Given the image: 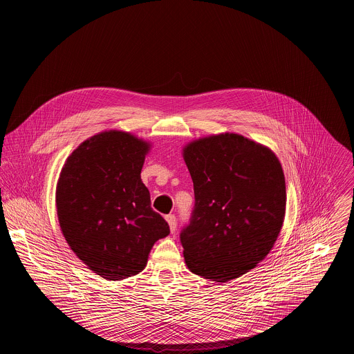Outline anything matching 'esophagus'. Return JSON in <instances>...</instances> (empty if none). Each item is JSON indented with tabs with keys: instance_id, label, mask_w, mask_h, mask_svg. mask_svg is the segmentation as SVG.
I'll use <instances>...</instances> for the list:
<instances>
[{
	"instance_id": "obj_1",
	"label": "esophagus",
	"mask_w": 354,
	"mask_h": 354,
	"mask_svg": "<svg viewBox=\"0 0 354 354\" xmlns=\"http://www.w3.org/2000/svg\"><path fill=\"white\" fill-rule=\"evenodd\" d=\"M166 221H167V223H169L170 232H171V233H176V227H177V219H176V216H174L173 214H169V215H166Z\"/></svg>"
}]
</instances>
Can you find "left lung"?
Masks as SVG:
<instances>
[{
	"instance_id": "1",
	"label": "left lung",
	"mask_w": 354,
	"mask_h": 354,
	"mask_svg": "<svg viewBox=\"0 0 354 354\" xmlns=\"http://www.w3.org/2000/svg\"><path fill=\"white\" fill-rule=\"evenodd\" d=\"M195 208L180 240L188 268L227 282L260 263L282 229L286 185L268 147L237 133L191 142L183 150Z\"/></svg>"
}]
</instances>
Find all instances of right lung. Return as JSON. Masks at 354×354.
<instances>
[{
  "mask_svg": "<svg viewBox=\"0 0 354 354\" xmlns=\"http://www.w3.org/2000/svg\"><path fill=\"white\" fill-rule=\"evenodd\" d=\"M150 143L122 131L84 140L59 173L55 205L75 254L107 281L145 270L152 245L170 233L151 208L140 173Z\"/></svg>",
  "mask_w": 354,
  "mask_h": 354,
  "instance_id": "1",
  "label": "right lung"
}]
</instances>
